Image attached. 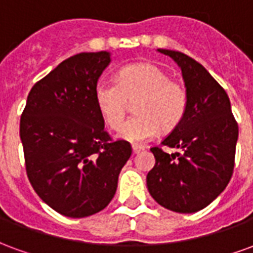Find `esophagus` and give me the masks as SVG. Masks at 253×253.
<instances>
[{
	"mask_svg": "<svg viewBox=\"0 0 253 253\" xmlns=\"http://www.w3.org/2000/svg\"><path fill=\"white\" fill-rule=\"evenodd\" d=\"M143 146H139V145H132V153L134 154H137L139 153V152H142L143 150Z\"/></svg>",
	"mask_w": 253,
	"mask_h": 253,
	"instance_id": "obj_1",
	"label": "esophagus"
}]
</instances>
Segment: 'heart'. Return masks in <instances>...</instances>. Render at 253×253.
<instances>
[{
  "label": "heart",
  "instance_id": "b5f03b06",
  "mask_svg": "<svg viewBox=\"0 0 253 253\" xmlns=\"http://www.w3.org/2000/svg\"><path fill=\"white\" fill-rule=\"evenodd\" d=\"M132 101L136 115L122 127L119 137L141 143L152 139L159 128L168 132L180 125L188 108V92L153 63L127 65L118 72L115 83L100 81L94 88L96 107L112 130L121 128Z\"/></svg>",
  "mask_w": 253,
  "mask_h": 253
}]
</instances>
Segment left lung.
I'll use <instances>...</instances> for the list:
<instances>
[{"label": "left lung", "instance_id": "obj_1", "mask_svg": "<svg viewBox=\"0 0 253 253\" xmlns=\"http://www.w3.org/2000/svg\"><path fill=\"white\" fill-rule=\"evenodd\" d=\"M180 66L187 92L186 116L163 139L168 148H150L156 165L146 176L150 195L159 205L176 212H195L209 206L233 175L239 125L225 89L201 63L184 52L163 50Z\"/></svg>", "mask_w": 253, "mask_h": 253}]
</instances>
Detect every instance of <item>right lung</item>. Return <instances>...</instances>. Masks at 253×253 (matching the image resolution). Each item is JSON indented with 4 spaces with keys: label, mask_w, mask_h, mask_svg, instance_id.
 I'll list each match as a JSON object with an SVG mask.
<instances>
[{
    "label": "right lung",
    "mask_w": 253,
    "mask_h": 253,
    "mask_svg": "<svg viewBox=\"0 0 253 253\" xmlns=\"http://www.w3.org/2000/svg\"><path fill=\"white\" fill-rule=\"evenodd\" d=\"M110 61L107 51L67 58L32 86L21 114L28 180L42 201L66 217H88L108 206L131 156L130 143L105 131L94 103Z\"/></svg>",
    "instance_id": "right-lung-1"
}]
</instances>
